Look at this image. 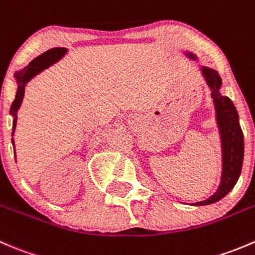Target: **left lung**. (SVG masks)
<instances>
[{"instance_id":"8db88e82","label":"left lung","mask_w":255,"mask_h":255,"mask_svg":"<svg viewBox=\"0 0 255 255\" xmlns=\"http://www.w3.org/2000/svg\"><path fill=\"white\" fill-rule=\"evenodd\" d=\"M186 55L193 60H197L193 53L186 52ZM201 73L211 89V97L216 109L217 125L219 128L222 142V177L218 190L206 201L192 203V206H206L218 202L228 195L236 186L242 172L244 157L243 131L239 125V117L236 107L228 97H223L219 92L222 79L218 72L208 67H201Z\"/></svg>"}]
</instances>
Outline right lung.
I'll return each instance as SVG.
<instances>
[{
  "label": "right lung",
  "instance_id": "1",
  "mask_svg": "<svg viewBox=\"0 0 255 255\" xmlns=\"http://www.w3.org/2000/svg\"><path fill=\"white\" fill-rule=\"evenodd\" d=\"M67 48H52V49L47 50L43 54L38 55L37 58H34L31 63H29L27 67H24L23 69H21L19 72L14 73V78L17 80V88L16 92V98H14L13 103L11 105V109H9V114L13 117V127H12V136L14 135V130H16V124H17V112H18L19 107L22 104V100L24 97V88L26 84L38 73H41L42 70H44L45 68L50 67L52 64H54L55 62L60 59L63 55L67 53ZM12 145L14 146V141L12 138Z\"/></svg>",
  "mask_w": 255,
  "mask_h": 255
}]
</instances>
